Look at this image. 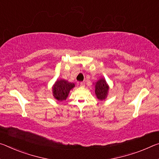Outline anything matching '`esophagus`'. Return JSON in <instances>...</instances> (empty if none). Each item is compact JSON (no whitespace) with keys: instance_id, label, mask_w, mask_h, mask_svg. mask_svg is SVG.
I'll list each match as a JSON object with an SVG mask.
<instances>
[{"instance_id":"obj_1","label":"esophagus","mask_w":159,"mask_h":159,"mask_svg":"<svg viewBox=\"0 0 159 159\" xmlns=\"http://www.w3.org/2000/svg\"><path fill=\"white\" fill-rule=\"evenodd\" d=\"M80 87H84L85 86V83L84 82H80Z\"/></svg>"}]
</instances>
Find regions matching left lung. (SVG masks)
I'll use <instances>...</instances> for the list:
<instances>
[{
    "mask_svg": "<svg viewBox=\"0 0 159 159\" xmlns=\"http://www.w3.org/2000/svg\"><path fill=\"white\" fill-rule=\"evenodd\" d=\"M95 94L99 101H103L107 98L109 92V85L104 77H101L95 82Z\"/></svg>",
    "mask_w": 159,
    "mask_h": 159,
    "instance_id": "1",
    "label": "left lung"
}]
</instances>
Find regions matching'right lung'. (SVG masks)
Here are the masks:
<instances>
[{
  "mask_svg": "<svg viewBox=\"0 0 159 159\" xmlns=\"http://www.w3.org/2000/svg\"><path fill=\"white\" fill-rule=\"evenodd\" d=\"M75 87L74 83L70 82L64 79H58L52 87L53 97L59 101L66 100L70 92Z\"/></svg>",
  "mask_w": 159,
  "mask_h": 159,
  "instance_id": "add662e5",
  "label": "right lung"
}]
</instances>
